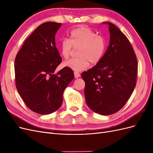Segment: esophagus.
<instances>
[{
	"label": "esophagus",
	"instance_id": "esophagus-1",
	"mask_svg": "<svg viewBox=\"0 0 153 153\" xmlns=\"http://www.w3.org/2000/svg\"><path fill=\"white\" fill-rule=\"evenodd\" d=\"M74 75H75V77L76 78H79L80 76V74L78 73V72H77V71L74 72Z\"/></svg>",
	"mask_w": 153,
	"mask_h": 153
}]
</instances>
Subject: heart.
Masks as SVG:
<instances>
[{"instance_id": "1", "label": "heart", "mask_w": 153, "mask_h": 153, "mask_svg": "<svg viewBox=\"0 0 153 153\" xmlns=\"http://www.w3.org/2000/svg\"><path fill=\"white\" fill-rule=\"evenodd\" d=\"M106 47V40L103 37L85 27H79L71 30L69 39H62L58 47L64 59L69 58L74 48H78V57L63 64L64 66L76 71L85 69L89 66V62L92 64H98L103 57Z\"/></svg>"}]
</instances>
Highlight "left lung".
I'll list each match as a JSON object with an SVG mask.
<instances>
[{
  "instance_id": "1",
  "label": "left lung",
  "mask_w": 153,
  "mask_h": 153,
  "mask_svg": "<svg viewBox=\"0 0 153 153\" xmlns=\"http://www.w3.org/2000/svg\"><path fill=\"white\" fill-rule=\"evenodd\" d=\"M110 44L101 61L82 73L88 106L106 115L121 110L130 98L137 82L138 64L134 50L120 29L110 22Z\"/></svg>"
}]
</instances>
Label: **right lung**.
I'll use <instances>...</instances> for the list:
<instances>
[{
  "mask_svg": "<svg viewBox=\"0 0 153 153\" xmlns=\"http://www.w3.org/2000/svg\"><path fill=\"white\" fill-rule=\"evenodd\" d=\"M62 24L40 25L24 41L15 61V84L29 109L50 114L60 108L64 89L74 78L72 69L64 67L54 74L62 62L55 35Z\"/></svg>",
  "mask_w": 153,
  "mask_h": 153,
  "instance_id": "1",
  "label": "right lung"
}]
</instances>
